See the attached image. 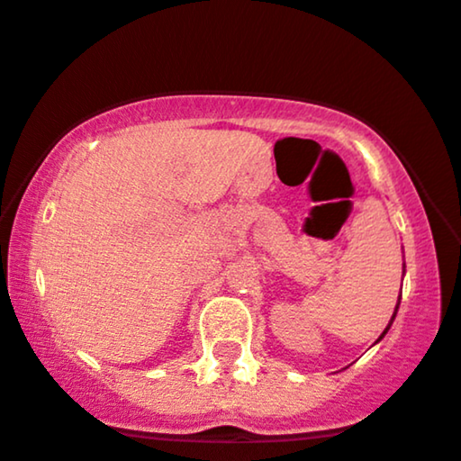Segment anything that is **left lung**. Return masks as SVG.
Listing matches in <instances>:
<instances>
[{"mask_svg":"<svg viewBox=\"0 0 461 461\" xmlns=\"http://www.w3.org/2000/svg\"><path fill=\"white\" fill-rule=\"evenodd\" d=\"M398 308H400V298H398V304H395V311H393V317H392V321H389V325H387V328H385V330H383V334H381V336H378V340H383V338H385V334H387V331H389V328H392V323H393L395 314H398ZM378 340H376V342H378Z\"/></svg>","mask_w":461,"mask_h":461,"instance_id":"1","label":"left lung"}]
</instances>
